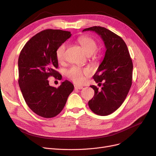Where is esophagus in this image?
<instances>
[{"instance_id":"34e87169","label":"esophagus","mask_w":156,"mask_h":156,"mask_svg":"<svg viewBox=\"0 0 156 156\" xmlns=\"http://www.w3.org/2000/svg\"><path fill=\"white\" fill-rule=\"evenodd\" d=\"M83 87H81V86H78V85H75V89H78V90H80V89H82Z\"/></svg>"}]
</instances>
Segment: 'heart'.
I'll use <instances>...</instances> for the list:
<instances>
[{
    "label": "heart",
    "mask_w": 156,
    "mask_h": 156,
    "mask_svg": "<svg viewBox=\"0 0 156 156\" xmlns=\"http://www.w3.org/2000/svg\"><path fill=\"white\" fill-rule=\"evenodd\" d=\"M77 41L87 54L92 55L96 51L97 45L92 38L88 36H81L78 38ZM66 48V44H62L57 49L56 57L59 62H62L65 59ZM90 75V71L88 69H81L76 66L71 67L66 71L67 77L76 84L82 83L85 76H88Z\"/></svg>",
    "instance_id": "1"
}]
</instances>
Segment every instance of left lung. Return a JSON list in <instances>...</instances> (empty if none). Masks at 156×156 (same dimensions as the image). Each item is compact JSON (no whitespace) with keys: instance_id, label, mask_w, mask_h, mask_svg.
<instances>
[{"instance_id":"8db88e82","label":"left lung","mask_w":156,"mask_h":156,"mask_svg":"<svg viewBox=\"0 0 156 156\" xmlns=\"http://www.w3.org/2000/svg\"><path fill=\"white\" fill-rule=\"evenodd\" d=\"M84 31L97 33L106 48L104 58L93 76L102 87L99 90L96 86H90L95 94L88 106L97 115L108 116L120 107L129 92L132 84V60L125 41L112 31L96 26Z\"/></svg>"}]
</instances>
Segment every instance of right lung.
<instances>
[{
    "label": "right lung",
    "mask_w": 156,
    "mask_h": 156,
    "mask_svg": "<svg viewBox=\"0 0 156 156\" xmlns=\"http://www.w3.org/2000/svg\"><path fill=\"white\" fill-rule=\"evenodd\" d=\"M71 36V32L47 29L38 33L24 45L18 59V83L30 109L37 115L51 118L62 111L74 85L65 80L58 87L49 85L48 78L61 80L56 70V51Z\"/></svg>",
    "instance_id": "right-lung-1"
}]
</instances>
